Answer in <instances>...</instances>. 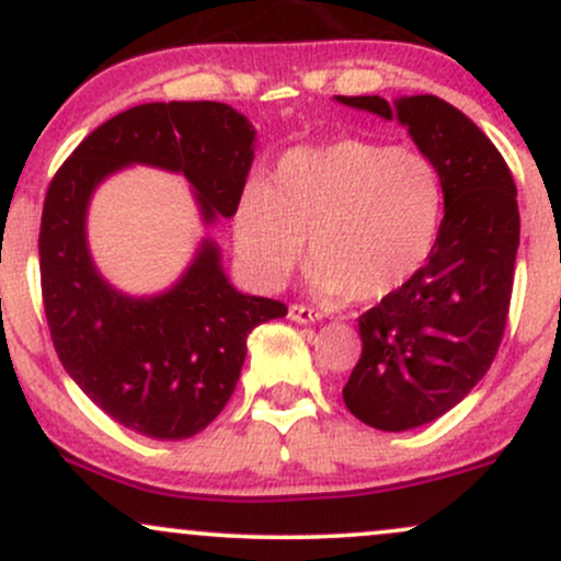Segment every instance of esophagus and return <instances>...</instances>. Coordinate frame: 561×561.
<instances>
[{"label": "esophagus", "instance_id": "obj_1", "mask_svg": "<svg viewBox=\"0 0 561 561\" xmlns=\"http://www.w3.org/2000/svg\"><path fill=\"white\" fill-rule=\"evenodd\" d=\"M287 317L293 321H298V324H311V321H319L321 313L313 311L311 306H302V302H293L287 311Z\"/></svg>", "mask_w": 561, "mask_h": 561}]
</instances>
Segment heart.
Listing matches in <instances>:
<instances>
[{"mask_svg":"<svg viewBox=\"0 0 561 561\" xmlns=\"http://www.w3.org/2000/svg\"><path fill=\"white\" fill-rule=\"evenodd\" d=\"M446 210L437 165L382 141L337 139L289 150L272 182L250 186L234 214L237 253L274 287L308 237L321 298L369 302L401 289L433 255Z\"/></svg>","mask_w":561,"mask_h":561,"instance_id":"heart-1","label":"heart"}]
</instances>
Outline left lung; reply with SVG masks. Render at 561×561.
I'll use <instances>...</instances> for the list:
<instances>
[{"label": "left lung", "instance_id": "obj_1", "mask_svg": "<svg viewBox=\"0 0 561 561\" xmlns=\"http://www.w3.org/2000/svg\"><path fill=\"white\" fill-rule=\"evenodd\" d=\"M409 126L446 186V216L430 261L358 317L362 358L343 398L385 433L422 427L454 409L491 369L504 340L519 244L517 186L495 145L435 94L337 96Z\"/></svg>", "mask_w": 561, "mask_h": 561}]
</instances>
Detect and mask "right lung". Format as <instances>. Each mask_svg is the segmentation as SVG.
I'll return each mask as SVG.
<instances>
[{
  "mask_svg": "<svg viewBox=\"0 0 561 561\" xmlns=\"http://www.w3.org/2000/svg\"><path fill=\"white\" fill-rule=\"evenodd\" d=\"M255 131L224 102H147L96 126L57 169L38 229L42 300L53 345L73 382L134 433L197 435L237 388L248 334L287 313L282 300L229 285L205 242L171 293L134 300L94 272L83 237L89 195L128 163L182 171L205 221L234 216Z\"/></svg>",
  "mask_w": 561,
  "mask_h": 561,
  "instance_id": "obj_1",
  "label": "right lung"
}]
</instances>
